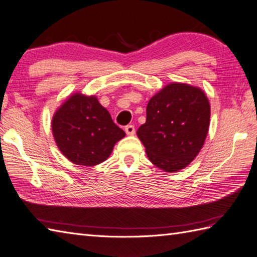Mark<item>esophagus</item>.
<instances>
[{
  "label": "esophagus",
  "mask_w": 257,
  "mask_h": 257,
  "mask_svg": "<svg viewBox=\"0 0 257 257\" xmlns=\"http://www.w3.org/2000/svg\"><path fill=\"white\" fill-rule=\"evenodd\" d=\"M124 132L128 136H134L136 133V129H135V125L134 124H128L124 127Z\"/></svg>",
  "instance_id": "34e87169"
}]
</instances>
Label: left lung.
<instances>
[{"mask_svg": "<svg viewBox=\"0 0 257 257\" xmlns=\"http://www.w3.org/2000/svg\"><path fill=\"white\" fill-rule=\"evenodd\" d=\"M210 124V103L200 88L169 84L151 98L137 136L149 160L166 172L187 167L199 154Z\"/></svg>", "mask_w": 257, "mask_h": 257, "instance_id": "8db88e82", "label": "left lung"}]
</instances>
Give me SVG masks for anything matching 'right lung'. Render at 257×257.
<instances>
[{"instance_id": "obj_1", "label": "right lung", "mask_w": 257, "mask_h": 257, "mask_svg": "<svg viewBox=\"0 0 257 257\" xmlns=\"http://www.w3.org/2000/svg\"><path fill=\"white\" fill-rule=\"evenodd\" d=\"M53 136L62 154L75 165L92 167L110 156L125 134L94 96L75 94L55 112Z\"/></svg>"}]
</instances>
